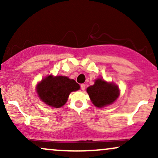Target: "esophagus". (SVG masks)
I'll list each match as a JSON object with an SVG mask.
<instances>
[{
  "instance_id": "34e87169",
  "label": "esophagus",
  "mask_w": 158,
  "mask_h": 158,
  "mask_svg": "<svg viewBox=\"0 0 158 158\" xmlns=\"http://www.w3.org/2000/svg\"><path fill=\"white\" fill-rule=\"evenodd\" d=\"M80 87H81V89L82 90H85V88H86V87H85V84H81L80 85Z\"/></svg>"
}]
</instances>
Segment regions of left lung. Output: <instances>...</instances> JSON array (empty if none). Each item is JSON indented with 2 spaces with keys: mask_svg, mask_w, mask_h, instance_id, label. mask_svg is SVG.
Returning a JSON list of instances; mask_svg holds the SVG:
<instances>
[{
  "mask_svg": "<svg viewBox=\"0 0 158 158\" xmlns=\"http://www.w3.org/2000/svg\"><path fill=\"white\" fill-rule=\"evenodd\" d=\"M87 92L93 104L98 108L111 104L119 96V88L117 85L101 79H97L94 85L88 87Z\"/></svg>",
  "mask_w": 158,
  "mask_h": 158,
  "instance_id": "obj_1",
  "label": "left lung"
}]
</instances>
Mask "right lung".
Masks as SVG:
<instances>
[{"label":"right lung","mask_w":158,"mask_h":158,"mask_svg":"<svg viewBox=\"0 0 158 158\" xmlns=\"http://www.w3.org/2000/svg\"><path fill=\"white\" fill-rule=\"evenodd\" d=\"M80 86L73 79L67 77L49 76L37 85L36 90L40 99L49 106L60 108L66 103L70 94L79 90Z\"/></svg>","instance_id":"obj_1"}]
</instances>
